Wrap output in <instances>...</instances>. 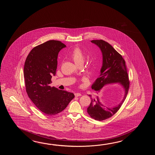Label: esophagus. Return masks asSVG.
<instances>
[{
    "instance_id": "obj_1",
    "label": "esophagus",
    "mask_w": 155,
    "mask_h": 155,
    "mask_svg": "<svg viewBox=\"0 0 155 155\" xmlns=\"http://www.w3.org/2000/svg\"><path fill=\"white\" fill-rule=\"evenodd\" d=\"M75 96L76 97H78V96H81V94L80 93H79V92H76V93H75Z\"/></svg>"
}]
</instances>
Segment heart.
Instances as JSON below:
<instances>
[{
	"label": "heart",
	"mask_w": 155,
	"mask_h": 155,
	"mask_svg": "<svg viewBox=\"0 0 155 155\" xmlns=\"http://www.w3.org/2000/svg\"><path fill=\"white\" fill-rule=\"evenodd\" d=\"M71 57L74 61V63L76 64V65H79L81 63H84V55L82 52L81 50L79 48H75L73 50V52L71 53Z\"/></svg>",
	"instance_id": "b5f03b06"
}]
</instances>
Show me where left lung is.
Returning a JSON list of instances; mask_svg holds the SVG:
<instances>
[{
    "label": "left lung",
    "instance_id": "8db88e82",
    "mask_svg": "<svg viewBox=\"0 0 155 155\" xmlns=\"http://www.w3.org/2000/svg\"><path fill=\"white\" fill-rule=\"evenodd\" d=\"M91 42L99 47L102 56L100 76L92 84V89L96 91L98 94L104 86L118 84L124 91L121 101L112 107L104 105L97 95H89L91 103L87 107V112L93 119L102 121L111 117L121 107L128 93L130 82L125 61L122 56L110 44L102 40H93Z\"/></svg>",
    "mask_w": 155,
    "mask_h": 155
}]
</instances>
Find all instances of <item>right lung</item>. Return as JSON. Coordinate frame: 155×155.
<instances>
[{
  "label": "right lung",
  "mask_w": 155,
  "mask_h": 155,
  "mask_svg": "<svg viewBox=\"0 0 155 155\" xmlns=\"http://www.w3.org/2000/svg\"><path fill=\"white\" fill-rule=\"evenodd\" d=\"M66 45L49 40L35 46L26 58L24 75L28 95L35 105L46 115L61 112L75 97L72 92L50 87L55 76L60 51Z\"/></svg>",
  "instance_id": "obj_1"
}]
</instances>
